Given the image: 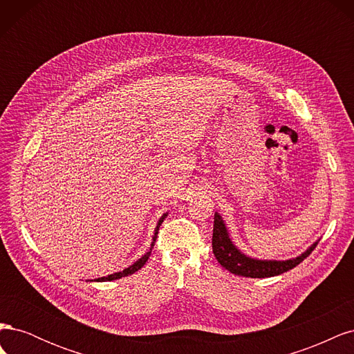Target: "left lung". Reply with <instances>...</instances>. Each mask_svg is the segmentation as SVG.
<instances>
[{"mask_svg": "<svg viewBox=\"0 0 354 354\" xmlns=\"http://www.w3.org/2000/svg\"><path fill=\"white\" fill-rule=\"evenodd\" d=\"M319 241H316L310 248L295 259L289 260H259L245 255L238 250L229 236V230L224 224L218 212L214 214V229H212V252L217 261L233 274L245 277H272L282 274L294 269L304 259L312 254Z\"/></svg>", "mask_w": 354, "mask_h": 354, "instance_id": "left-lung-1", "label": "left lung"}]
</instances>
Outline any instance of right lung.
Instances as JSON below:
<instances>
[{
  "label": "right lung",
  "instance_id": "obj_1",
  "mask_svg": "<svg viewBox=\"0 0 354 354\" xmlns=\"http://www.w3.org/2000/svg\"><path fill=\"white\" fill-rule=\"evenodd\" d=\"M168 216V214L165 212L162 217L159 218V221H158V224H156V229H155V233H153V239H152V243H151V250H149L142 259H138L134 264H131L130 267H127V269H124L122 272H118V273H113V274H108V276H103V277H99V279H94L95 282H108V281H115V279H121V277H124V276H130V274H133V273H136L137 270H140L142 267L146 264V261H147V259L149 257H151V252H152V248H153V245H155V241H156V236H158V230H159V227H160V224H162V221L165 220V217Z\"/></svg>",
  "mask_w": 354,
  "mask_h": 354
}]
</instances>
